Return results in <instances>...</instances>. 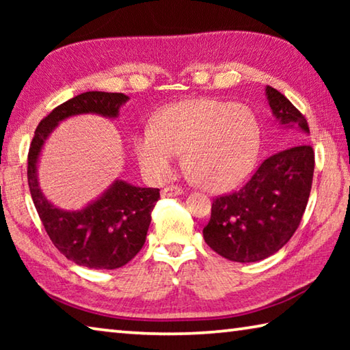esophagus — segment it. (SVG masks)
Here are the masks:
<instances>
[{
    "mask_svg": "<svg viewBox=\"0 0 350 350\" xmlns=\"http://www.w3.org/2000/svg\"><path fill=\"white\" fill-rule=\"evenodd\" d=\"M183 193V189L177 185H170V187H165L162 189V196L163 198H173V196H180Z\"/></svg>",
    "mask_w": 350,
    "mask_h": 350,
    "instance_id": "34e87169",
    "label": "esophagus"
}]
</instances>
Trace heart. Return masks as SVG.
Wrapping results in <instances>:
<instances>
[{
  "mask_svg": "<svg viewBox=\"0 0 350 350\" xmlns=\"http://www.w3.org/2000/svg\"><path fill=\"white\" fill-rule=\"evenodd\" d=\"M259 148V125L242 105L196 98L168 105L152 126L135 135L134 150L144 173L168 179L177 154L194 182L213 191L238 185L250 173Z\"/></svg>",
  "mask_w": 350,
  "mask_h": 350,
  "instance_id": "b5f03b06",
  "label": "heart"
}]
</instances>
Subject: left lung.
Segmentation results:
<instances>
[{"instance_id": "1", "label": "left lung", "mask_w": 350, "mask_h": 350, "mask_svg": "<svg viewBox=\"0 0 350 350\" xmlns=\"http://www.w3.org/2000/svg\"><path fill=\"white\" fill-rule=\"evenodd\" d=\"M273 116L298 139L309 134L306 117L275 88H265ZM315 152L296 144L259 165L244 187L213 200L204 239L234 262H256L287 244L310 196Z\"/></svg>"}]
</instances>
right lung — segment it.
I'll use <instances>...</instances> for the list:
<instances>
[{
    "instance_id": "1",
    "label": "right lung",
    "mask_w": 350,
    "mask_h": 350,
    "mask_svg": "<svg viewBox=\"0 0 350 350\" xmlns=\"http://www.w3.org/2000/svg\"><path fill=\"white\" fill-rule=\"evenodd\" d=\"M128 97L120 92L90 91L52 109L35 129L27 154V182L32 200L52 244L69 260L97 270L128 264L144 247L159 188H140L123 180L80 211H64L47 200L38 187L37 162L47 135L58 122L79 114L117 117Z\"/></svg>"
}]
</instances>
